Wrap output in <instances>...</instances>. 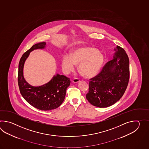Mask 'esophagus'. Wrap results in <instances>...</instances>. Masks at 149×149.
Returning a JSON list of instances; mask_svg holds the SVG:
<instances>
[{
	"mask_svg": "<svg viewBox=\"0 0 149 149\" xmlns=\"http://www.w3.org/2000/svg\"><path fill=\"white\" fill-rule=\"evenodd\" d=\"M80 81V80L79 79H78V78H74V79L72 80V82L73 83H78V82H79Z\"/></svg>",
	"mask_w": 149,
	"mask_h": 149,
	"instance_id": "esophagus-1",
	"label": "esophagus"
}]
</instances>
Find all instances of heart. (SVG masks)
<instances>
[{
	"label": "heart",
	"instance_id": "heart-1",
	"mask_svg": "<svg viewBox=\"0 0 149 149\" xmlns=\"http://www.w3.org/2000/svg\"><path fill=\"white\" fill-rule=\"evenodd\" d=\"M104 60V55L96 48L82 47L71 51L70 56L64 55L61 65L64 73L69 74L75 70L76 64H78V69L82 76L91 78L98 74Z\"/></svg>",
	"mask_w": 149,
	"mask_h": 149
}]
</instances>
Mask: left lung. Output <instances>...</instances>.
Listing matches in <instances>:
<instances>
[{
  "instance_id": "8db88e82",
  "label": "left lung",
  "mask_w": 149,
  "mask_h": 149,
  "mask_svg": "<svg viewBox=\"0 0 149 149\" xmlns=\"http://www.w3.org/2000/svg\"><path fill=\"white\" fill-rule=\"evenodd\" d=\"M113 59L100 73L90 79L86 98L91 104L107 108L114 104L124 95L130 79V62L123 48H114Z\"/></svg>"
}]
</instances>
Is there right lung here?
Listing matches in <instances>:
<instances>
[{
  "label": "right lung",
  "mask_w": 149,
  "mask_h": 149,
  "mask_svg": "<svg viewBox=\"0 0 149 149\" xmlns=\"http://www.w3.org/2000/svg\"><path fill=\"white\" fill-rule=\"evenodd\" d=\"M46 42H41L34 45L23 54L19 64L18 84L21 95L33 107L42 111L55 109L63 103L67 89L70 85V79L63 75L56 74L49 82L40 86H33L25 80L23 68L30 53L37 49H44Z\"/></svg>",
  "instance_id": "right-lung-1"
}]
</instances>
